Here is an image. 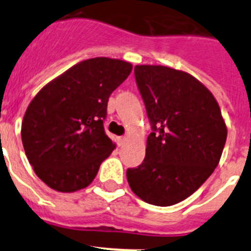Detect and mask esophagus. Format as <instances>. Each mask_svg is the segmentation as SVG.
I'll list each match as a JSON object with an SVG mask.
<instances>
[{"mask_svg":"<svg viewBox=\"0 0 251 251\" xmlns=\"http://www.w3.org/2000/svg\"><path fill=\"white\" fill-rule=\"evenodd\" d=\"M117 142H118V146H119V147H121V146H123L124 143L127 142V137H118Z\"/></svg>","mask_w":251,"mask_h":251,"instance_id":"34e87169","label":"esophagus"}]
</instances>
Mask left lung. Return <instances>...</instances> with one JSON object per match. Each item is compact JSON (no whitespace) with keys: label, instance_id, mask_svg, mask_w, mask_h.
Instances as JSON below:
<instances>
[{"label":"left lung","instance_id":"left-lung-1","mask_svg":"<svg viewBox=\"0 0 251 251\" xmlns=\"http://www.w3.org/2000/svg\"><path fill=\"white\" fill-rule=\"evenodd\" d=\"M134 74L153 132L145 161L127 170L128 183L145 202L175 205L211 176L227 127L212 93L191 74L163 65H137Z\"/></svg>","mask_w":251,"mask_h":251}]
</instances>
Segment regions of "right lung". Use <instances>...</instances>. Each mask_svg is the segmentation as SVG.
<instances>
[{"instance_id": "obj_1", "label": "right lung", "mask_w": 251, "mask_h": 251, "mask_svg": "<svg viewBox=\"0 0 251 251\" xmlns=\"http://www.w3.org/2000/svg\"><path fill=\"white\" fill-rule=\"evenodd\" d=\"M132 64L93 57L46 84L28 104L21 126L26 157L50 188L75 192L93 182L115 143L104 132L110 94Z\"/></svg>"}]
</instances>
